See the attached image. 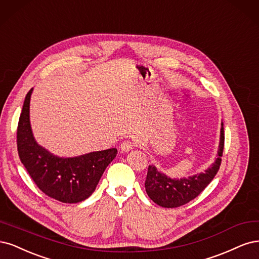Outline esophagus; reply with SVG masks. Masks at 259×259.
<instances>
[{
    "label": "esophagus",
    "mask_w": 259,
    "mask_h": 259,
    "mask_svg": "<svg viewBox=\"0 0 259 259\" xmlns=\"http://www.w3.org/2000/svg\"><path fill=\"white\" fill-rule=\"evenodd\" d=\"M132 148H133V143L129 140L123 141L122 143L120 144V149L122 152H129V151H131Z\"/></svg>",
    "instance_id": "1"
}]
</instances>
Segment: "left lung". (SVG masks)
I'll return each instance as SVG.
<instances>
[{
	"instance_id": "1",
	"label": "left lung",
	"mask_w": 259,
	"mask_h": 259,
	"mask_svg": "<svg viewBox=\"0 0 259 259\" xmlns=\"http://www.w3.org/2000/svg\"><path fill=\"white\" fill-rule=\"evenodd\" d=\"M224 143V124L222 123L218 159L205 172L194 175V177L188 179L172 180L165 177L164 174L158 172L154 165H149L145 181V189L148 197L156 204L171 208L184 205L198 197L200 193H202V190L210 184L220 169Z\"/></svg>"
}]
</instances>
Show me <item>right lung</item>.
<instances>
[{
  "label": "right lung",
  "mask_w": 259,
  "mask_h": 259,
  "mask_svg": "<svg viewBox=\"0 0 259 259\" xmlns=\"http://www.w3.org/2000/svg\"><path fill=\"white\" fill-rule=\"evenodd\" d=\"M24 99L17 127V149L24 168L45 195L64 203H77L94 193L106 166L117 154L110 148L74 158H59L37 145L30 126V98Z\"/></svg>",
  "instance_id": "right-lung-1"
}]
</instances>
